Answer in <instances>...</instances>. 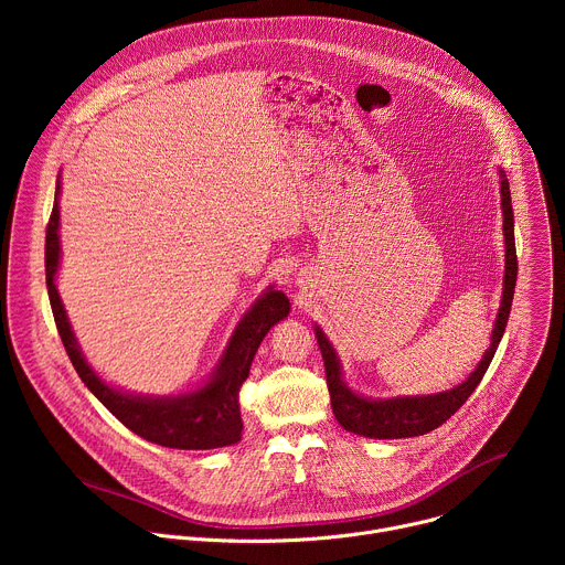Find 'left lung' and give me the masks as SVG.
Listing matches in <instances>:
<instances>
[{
    "label": "left lung",
    "mask_w": 565,
    "mask_h": 565,
    "mask_svg": "<svg viewBox=\"0 0 565 565\" xmlns=\"http://www.w3.org/2000/svg\"><path fill=\"white\" fill-rule=\"evenodd\" d=\"M501 205H503V234H505V279H503V299L497 315V324L492 331V344L482 355L476 371L451 391H443L436 395H416V397H391V399H369L362 395H355L344 382L340 371V360L327 340V335L315 327L317 344L321 351V360H324L327 369V384L331 393V407L338 418V423L358 436L366 438H412L423 436L427 431H434L443 423H447L462 405L467 397L473 393V388L480 384L482 375H486L499 342L505 333L508 317L514 299V286H516V246H514V212H512V196H510V183L505 174L501 172Z\"/></svg>",
    "instance_id": "obj_1"
}]
</instances>
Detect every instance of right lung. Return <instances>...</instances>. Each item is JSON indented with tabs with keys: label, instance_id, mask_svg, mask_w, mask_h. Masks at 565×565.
I'll use <instances>...</instances> for the list:
<instances>
[{
	"label": "right lung",
	"instance_id": "1",
	"mask_svg": "<svg viewBox=\"0 0 565 565\" xmlns=\"http://www.w3.org/2000/svg\"><path fill=\"white\" fill-rule=\"evenodd\" d=\"M55 190L57 192L46 225L44 246L46 288L57 333L77 375L83 377L87 388L127 429H131L134 434L149 443L172 449H216L238 443L241 431H244L238 409L241 384L246 382L255 353L266 333L290 312L288 297L281 290L268 288V292L250 308V312H246V317L241 319V324L236 327L214 377L203 388L177 397H140L116 391L109 384H105L85 362V355L73 338L64 306L55 288V273L60 262V181Z\"/></svg>",
	"mask_w": 565,
	"mask_h": 565
}]
</instances>
